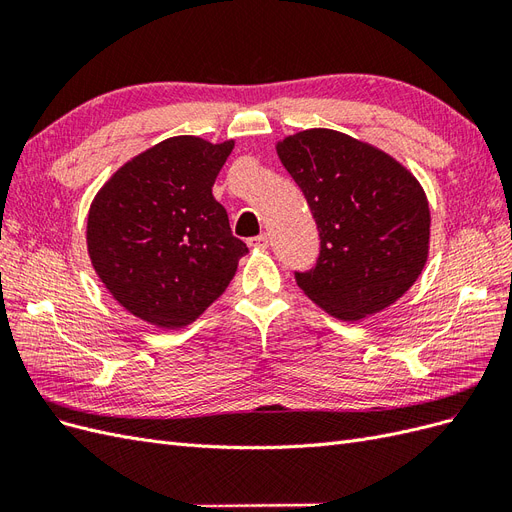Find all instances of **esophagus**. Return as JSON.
Here are the masks:
<instances>
[{
  "instance_id": "34e87169",
  "label": "esophagus",
  "mask_w": 512,
  "mask_h": 512,
  "mask_svg": "<svg viewBox=\"0 0 512 512\" xmlns=\"http://www.w3.org/2000/svg\"><path fill=\"white\" fill-rule=\"evenodd\" d=\"M269 243H271L269 235H258V237H252V239H247V245H250V247H252V250H267V247H269Z\"/></svg>"
}]
</instances>
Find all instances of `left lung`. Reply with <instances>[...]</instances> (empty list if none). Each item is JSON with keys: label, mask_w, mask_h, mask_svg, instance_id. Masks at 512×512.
Masks as SVG:
<instances>
[{"label": "left lung", "mask_w": 512, "mask_h": 512, "mask_svg": "<svg viewBox=\"0 0 512 512\" xmlns=\"http://www.w3.org/2000/svg\"><path fill=\"white\" fill-rule=\"evenodd\" d=\"M320 232L314 269L294 273L307 299L337 320L374 316L404 297L429 256L423 185L389 153L312 128L275 145Z\"/></svg>", "instance_id": "left-lung-1"}]
</instances>
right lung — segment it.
<instances>
[{"mask_svg": "<svg viewBox=\"0 0 512 512\" xmlns=\"http://www.w3.org/2000/svg\"><path fill=\"white\" fill-rule=\"evenodd\" d=\"M232 147L166 138L117 168L89 207L91 267L121 307L153 327L192 324L247 252L211 194Z\"/></svg>", "mask_w": 512, "mask_h": 512, "instance_id": "add662e5", "label": "right lung"}]
</instances>
